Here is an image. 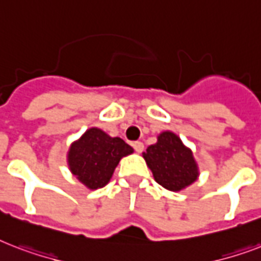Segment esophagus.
I'll use <instances>...</instances> for the list:
<instances>
[{
  "instance_id": "obj_1",
  "label": "esophagus",
  "mask_w": 261,
  "mask_h": 261,
  "mask_svg": "<svg viewBox=\"0 0 261 261\" xmlns=\"http://www.w3.org/2000/svg\"><path fill=\"white\" fill-rule=\"evenodd\" d=\"M133 146H134V149H135V151H137V153H142L143 149H145L143 143L139 142V141H137V142L133 143Z\"/></svg>"
}]
</instances>
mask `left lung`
<instances>
[{
	"mask_svg": "<svg viewBox=\"0 0 261 261\" xmlns=\"http://www.w3.org/2000/svg\"><path fill=\"white\" fill-rule=\"evenodd\" d=\"M154 180L169 191H180L198 178V167L192 151L182 145L177 135L165 131L159 141L143 153Z\"/></svg>",
	"mask_w": 261,
	"mask_h": 261,
	"instance_id": "8db88e82",
	"label": "left lung"
}]
</instances>
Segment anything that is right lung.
Listing matches in <instances>:
<instances>
[{"mask_svg": "<svg viewBox=\"0 0 261 261\" xmlns=\"http://www.w3.org/2000/svg\"><path fill=\"white\" fill-rule=\"evenodd\" d=\"M133 151L122 138H112L100 128H90L71 145L69 167L83 184L97 190L110 181L120 159Z\"/></svg>", "mask_w": 261, "mask_h": 261, "instance_id": "add662e5", "label": "right lung"}]
</instances>
